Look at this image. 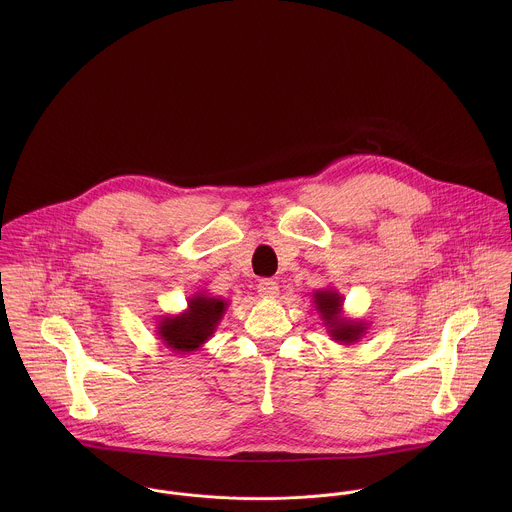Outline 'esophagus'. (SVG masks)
Here are the masks:
<instances>
[{
    "label": "esophagus",
    "mask_w": 512,
    "mask_h": 512,
    "mask_svg": "<svg viewBox=\"0 0 512 512\" xmlns=\"http://www.w3.org/2000/svg\"><path fill=\"white\" fill-rule=\"evenodd\" d=\"M258 293H260V297H264V299H274V297H278L280 288H278V284H276L274 280L266 278V280H260V284H258Z\"/></svg>",
    "instance_id": "esophagus-1"
}]
</instances>
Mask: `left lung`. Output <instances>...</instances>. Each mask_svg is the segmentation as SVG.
<instances>
[{"label":"left lung","mask_w":512,"mask_h":512,"mask_svg":"<svg viewBox=\"0 0 512 512\" xmlns=\"http://www.w3.org/2000/svg\"><path fill=\"white\" fill-rule=\"evenodd\" d=\"M343 293L333 290V288H323L315 290L313 293V303L315 309L329 333V337L335 343L341 345H353L359 343L366 335L368 323L363 319H351L343 315Z\"/></svg>","instance_id":"left-lung-1"}]
</instances>
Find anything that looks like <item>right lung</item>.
<instances>
[{"label": "right lung", "instance_id": "add662e5", "mask_svg": "<svg viewBox=\"0 0 512 512\" xmlns=\"http://www.w3.org/2000/svg\"><path fill=\"white\" fill-rule=\"evenodd\" d=\"M228 301L209 293H195L187 301V309L175 315L161 317L157 323V339L177 355L199 351L217 331Z\"/></svg>", "mask_w": 512, "mask_h": 512}]
</instances>
